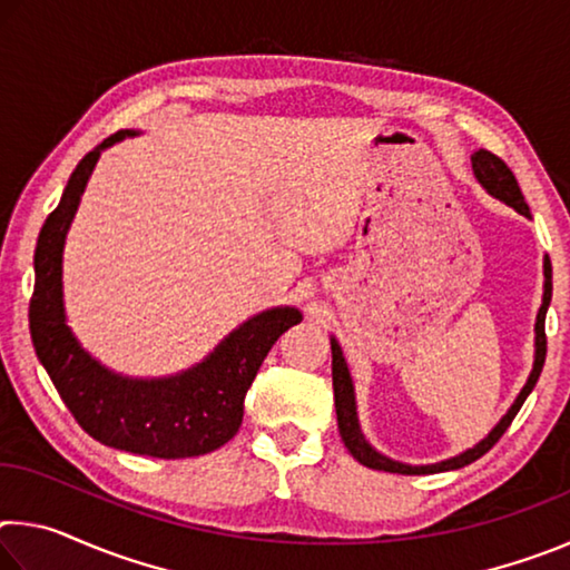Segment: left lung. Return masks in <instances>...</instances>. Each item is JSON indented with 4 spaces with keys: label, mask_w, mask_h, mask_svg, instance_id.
<instances>
[{
    "label": "left lung",
    "mask_w": 570,
    "mask_h": 570,
    "mask_svg": "<svg viewBox=\"0 0 570 570\" xmlns=\"http://www.w3.org/2000/svg\"><path fill=\"white\" fill-rule=\"evenodd\" d=\"M472 170H475L478 180L482 183V188L488 193H493L495 198L503 200L510 208H515L518 214H523L530 218V208L523 198V190H520L518 180L513 176V170L505 166V160H500L495 153L490 150H478L475 156H472ZM546 294H543V306H540L538 312V322H535V364H533V372H530V377L525 382V387L520 390L518 400L513 402V407L508 410V414L503 420L495 424V430L490 432V435L478 442L475 448L462 452L458 458H450L445 462H438V465H402V462H394L390 458L380 455L377 450H372L366 445V440L362 438L360 432V422H356V410H354V387H352V377H350V370H346V362L342 356L340 344L332 340V380H334V404H336V422H340V435L344 440L346 450L352 452V458L356 462H362L364 468H372V470H384V472H402V475H428V472H442V470H458V468H465L470 462H475L478 458L485 455V452L495 445V442L505 435V430L510 428V422L515 420L518 410L523 407V402L530 392H533L535 382L540 377V372H543V362H546V352H548V340H546V312H548V304H551V294H553V272H551V262L546 258Z\"/></svg>",
    "instance_id": "obj_1"
}]
</instances>
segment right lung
<instances>
[{
  "instance_id": "right-lung-1",
  "label": "right lung",
  "mask_w": 570,
  "mask_h": 570,
  "mask_svg": "<svg viewBox=\"0 0 570 570\" xmlns=\"http://www.w3.org/2000/svg\"><path fill=\"white\" fill-rule=\"evenodd\" d=\"M118 130L72 170L60 206L47 216L35 248L30 332L35 352L77 424L102 445L163 460L214 452L236 435L244 397L258 366L288 326L302 322L292 306L268 308L228 336L193 370L168 380H125L100 366L65 324L62 244L100 150L122 140Z\"/></svg>"
}]
</instances>
